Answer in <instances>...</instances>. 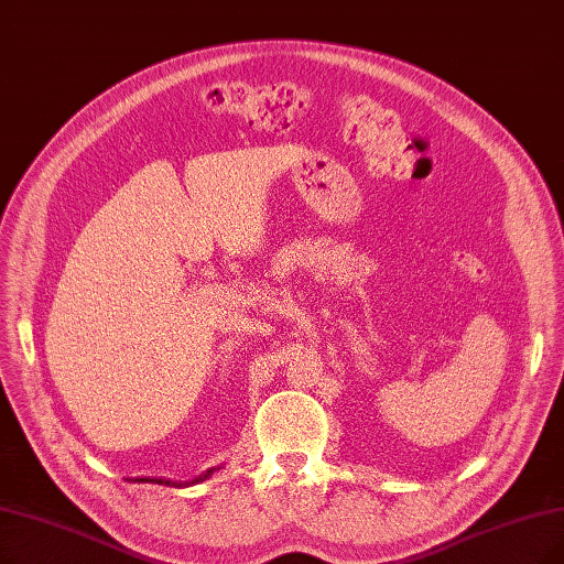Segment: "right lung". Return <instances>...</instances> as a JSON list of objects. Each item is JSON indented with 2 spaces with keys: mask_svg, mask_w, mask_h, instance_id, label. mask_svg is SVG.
<instances>
[{
  "mask_svg": "<svg viewBox=\"0 0 564 564\" xmlns=\"http://www.w3.org/2000/svg\"><path fill=\"white\" fill-rule=\"evenodd\" d=\"M216 470H221V465H216V468H209L207 473H203L200 477H195V479H191V481H173V479H163V477H133V479H129V481H138V484L150 481V484H165V486H175V488H182V486H193V484H200V481L209 479V477H212Z\"/></svg>",
  "mask_w": 564,
  "mask_h": 564,
  "instance_id": "1",
  "label": "right lung"
}]
</instances>
